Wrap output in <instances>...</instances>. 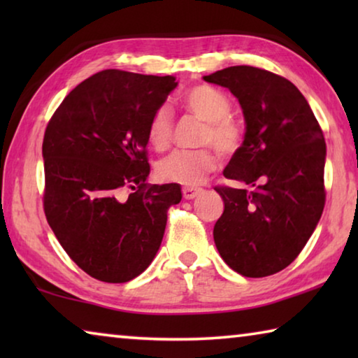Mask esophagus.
<instances>
[{
    "label": "esophagus",
    "mask_w": 358,
    "mask_h": 358,
    "mask_svg": "<svg viewBox=\"0 0 358 358\" xmlns=\"http://www.w3.org/2000/svg\"><path fill=\"white\" fill-rule=\"evenodd\" d=\"M201 187H183V197L186 199V201H191V199H196L199 194H201Z\"/></svg>",
    "instance_id": "34e87169"
}]
</instances>
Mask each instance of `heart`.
Returning a JSON list of instances; mask_svg holds the SVG:
<instances>
[{
    "mask_svg": "<svg viewBox=\"0 0 358 358\" xmlns=\"http://www.w3.org/2000/svg\"><path fill=\"white\" fill-rule=\"evenodd\" d=\"M181 106L194 117L203 121L201 142L211 143L222 155L237 151L241 143V128L230 117L232 104L226 94L210 85H194L181 94ZM173 115L167 106L156 108L147 129L148 142L156 150H166L172 141ZM216 166L210 148L173 151L156 167L157 177L185 186H197L207 180Z\"/></svg>",
    "mask_w": 358,
    "mask_h": 358,
    "instance_id": "obj_1",
    "label": "heart"
}]
</instances>
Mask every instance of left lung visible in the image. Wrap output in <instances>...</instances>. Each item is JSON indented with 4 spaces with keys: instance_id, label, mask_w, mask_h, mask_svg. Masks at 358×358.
<instances>
[{
    "instance_id": "8db88e82",
    "label": "left lung",
    "mask_w": 358,
    "mask_h": 358,
    "mask_svg": "<svg viewBox=\"0 0 358 358\" xmlns=\"http://www.w3.org/2000/svg\"><path fill=\"white\" fill-rule=\"evenodd\" d=\"M203 80L230 90L240 102L245 138L222 173L251 186L215 187L224 202L215 245L240 275L278 273L294 262L322 216V129L299 88L273 72L230 66Z\"/></svg>"
}]
</instances>
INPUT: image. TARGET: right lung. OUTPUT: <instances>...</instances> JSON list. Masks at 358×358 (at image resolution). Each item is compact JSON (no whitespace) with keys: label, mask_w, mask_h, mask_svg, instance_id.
<instances>
[{"label":"right lung","mask_w":358,"mask_h":358,"mask_svg":"<svg viewBox=\"0 0 358 358\" xmlns=\"http://www.w3.org/2000/svg\"><path fill=\"white\" fill-rule=\"evenodd\" d=\"M173 76L98 72L72 90L48 121L42 157L47 221L90 276L128 282L159 250L177 183L147 186V129L177 88ZM134 189L126 199L120 194Z\"/></svg>","instance_id":"add662e5"}]
</instances>
